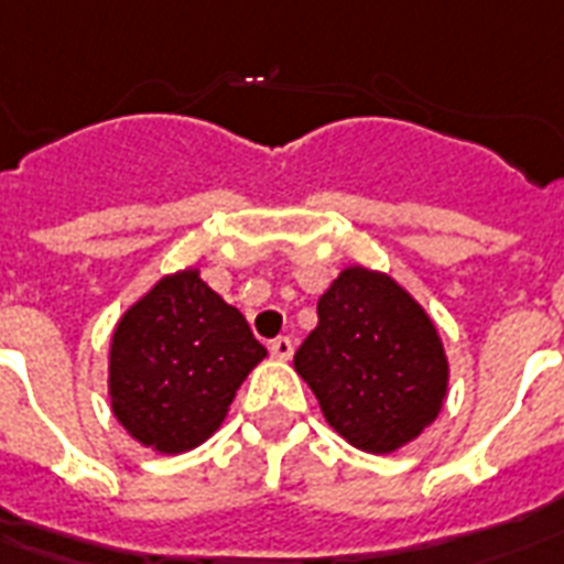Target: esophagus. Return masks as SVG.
I'll return each mask as SVG.
<instances>
[{
	"instance_id": "obj_1",
	"label": "esophagus",
	"mask_w": 564,
	"mask_h": 564,
	"mask_svg": "<svg viewBox=\"0 0 564 564\" xmlns=\"http://www.w3.org/2000/svg\"><path fill=\"white\" fill-rule=\"evenodd\" d=\"M270 352H273V359L288 361L294 356V341L291 338H276V341L270 344Z\"/></svg>"
}]
</instances>
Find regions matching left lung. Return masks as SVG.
Returning a JSON list of instances; mask_svg holds the SVG:
<instances>
[{"mask_svg": "<svg viewBox=\"0 0 564 564\" xmlns=\"http://www.w3.org/2000/svg\"><path fill=\"white\" fill-rule=\"evenodd\" d=\"M332 430L365 453H394L444 409L449 361L435 323L394 276L350 264L317 300L294 356Z\"/></svg>", "mask_w": 564, "mask_h": 564, "instance_id": "1", "label": "left lung"}]
</instances>
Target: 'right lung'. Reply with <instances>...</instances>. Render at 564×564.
Here are the masks:
<instances>
[{"label":"right lung","mask_w":564,"mask_h":564,"mask_svg":"<svg viewBox=\"0 0 564 564\" xmlns=\"http://www.w3.org/2000/svg\"><path fill=\"white\" fill-rule=\"evenodd\" d=\"M268 350L199 268L164 273L117 321L108 400L117 423L161 456L199 447Z\"/></svg>","instance_id":"obj_1"}]
</instances>
